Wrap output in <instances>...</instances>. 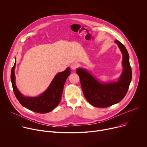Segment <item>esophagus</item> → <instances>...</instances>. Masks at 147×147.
Segmentation results:
<instances>
[{
  "mask_svg": "<svg viewBox=\"0 0 147 147\" xmlns=\"http://www.w3.org/2000/svg\"><path fill=\"white\" fill-rule=\"evenodd\" d=\"M78 66H79V65L78 63H72L70 66L71 68L73 70H76Z\"/></svg>",
  "mask_w": 147,
  "mask_h": 147,
  "instance_id": "1",
  "label": "esophagus"
}]
</instances>
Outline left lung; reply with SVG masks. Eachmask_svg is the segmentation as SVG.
Here are the masks:
<instances>
[{
	"instance_id": "8db88e82",
	"label": "left lung",
	"mask_w": 147,
	"mask_h": 147,
	"mask_svg": "<svg viewBox=\"0 0 147 147\" xmlns=\"http://www.w3.org/2000/svg\"><path fill=\"white\" fill-rule=\"evenodd\" d=\"M123 55V72L117 81L100 82L84 69H77L81 88L87 101L92 106L107 108L120 102L126 95L131 81L132 71L129 62V55L125 47L116 40Z\"/></svg>"
}]
</instances>
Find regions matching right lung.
Wrapping results in <instances>:
<instances>
[{
  "mask_svg": "<svg viewBox=\"0 0 147 147\" xmlns=\"http://www.w3.org/2000/svg\"><path fill=\"white\" fill-rule=\"evenodd\" d=\"M16 61L11 71V81L14 95L22 106L39 113H46L54 109L60 102L64 85L70 74V68L57 73L47 90L36 97L24 96L18 90L15 82L14 69Z\"/></svg>",
  "mask_w": 147,
  "mask_h": 147,
  "instance_id": "add662e5",
  "label": "right lung"
}]
</instances>
